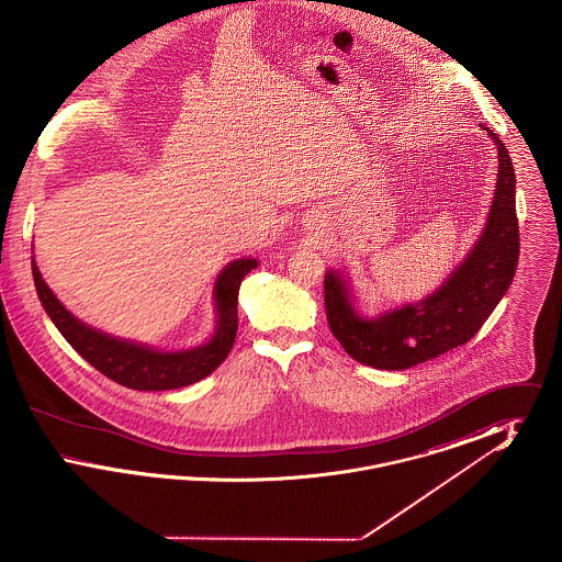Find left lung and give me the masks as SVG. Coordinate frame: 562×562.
Here are the masks:
<instances>
[{
    "label": "left lung",
    "mask_w": 562,
    "mask_h": 562,
    "mask_svg": "<svg viewBox=\"0 0 562 562\" xmlns=\"http://www.w3.org/2000/svg\"><path fill=\"white\" fill-rule=\"evenodd\" d=\"M484 131L491 134L499 154L493 206L476 246L436 293L417 305H404L367 321L351 307L348 282L333 269L324 276L330 333L360 364L404 371L459 348L481 330L508 291L520 252L514 200L516 175L504 140L497 133Z\"/></svg>",
    "instance_id": "left-lung-1"
}]
</instances>
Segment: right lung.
<instances>
[{
  "label": "right lung",
  "instance_id": "right-lung-1",
  "mask_svg": "<svg viewBox=\"0 0 562 562\" xmlns=\"http://www.w3.org/2000/svg\"><path fill=\"white\" fill-rule=\"evenodd\" d=\"M31 266L37 296L46 314L86 362L124 387L161 392L186 387L209 376L227 358L238 333V291L241 280L259 263L257 259H238L218 273L214 284L216 330L213 339L206 346L186 351H158L133 341H122L86 326L54 296L48 284L42 280L35 261Z\"/></svg>",
  "mask_w": 562,
  "mask_h": 562
}]
</instances>
